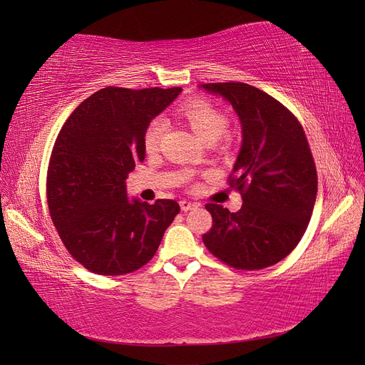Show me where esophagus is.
Segmentation results:
<instances>
[{"label": "esophagus", "mask_w": 365, "mask_h": 365, "mask_svg": "<svg viewBox=\"0 0 365 365\" xmlns=\"http://www.w3.org/2000/svg\"><path fill=\"white\" fill-rule=\"evenodd\" d=\"M180 207H181L182 212H189V210L196 208V207H197V204L190 202V201H181V202H180Z\"/></svg>", "instance_id": "1"}]
</instances>
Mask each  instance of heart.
Listing matches in <instances>:
<instances>
[{
	"mask_svg": "<svg viewBox=\"0 0 365 365\" xmlns=\"http://www.w3.org/2000/svg\"><path fill=\"white\" fill-rule=\"evenodd\" d=\"M181 114L187 120V123L192 126L195 134L205 143H215L228 126L227 115L215 105L204 101L185 103L181 108ZM164 130L165 121L161 117L153 118L148 125L145 130V148L148 152L155 150L160 146Z\"/></svg>",
	"mask_w": 365,
	"mask_h": 365,
	"instance_id": "heart-1",
	"label": "heart"
}]
</instances>
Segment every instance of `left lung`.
<instances>
[{"mask_svg":"<svg viewBox=\"0 0 365 365\" xmlns=\"http://www.w3.org/2000/svg\"><path fill=\"white\" fill-rule=\"evenodd\" d=\"M200 88L222 97L239 117L242 145L230 185L244 200L236 213L207 204L213 227L202 240L233 268L271 267L298 245L315 205L317 169L304 130L288 109L256 86L228 82Z\"/></svg>","mask_w":365,"mask_h":365,"instance_id":"8db88e82","label":"left lung"}]
</instances>
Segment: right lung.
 <instances>
[{
    "mask_svg": "<svg viewBox=\"0 0 365 365\" xmlns=\"http://www.w3.org/2000/svg\"><path fill=\"white\" fill-rule=\"evenodd\" d=\"M182 88L108 86L77 106L54 143L47 175L51 220L71 256L101 275L141 268L180 213L172 200H129L126 178L145 160V130Z\"/></svg>",
    "mask_w": 365,
    "mask_h": 365,
    "instance_id": "add662e5",
    "label": "right lung"
}]
</instances>
